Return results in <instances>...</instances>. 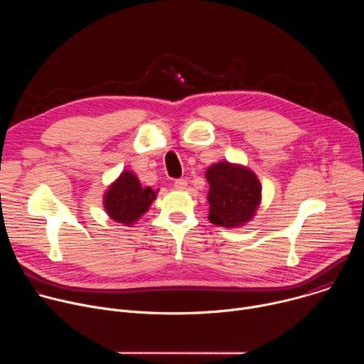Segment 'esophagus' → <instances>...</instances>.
Instances as JSON below:
<instances>
[{
  "label": "esophagus",
  "mask_w": 364,
  "mask_h": 364,
  "mask_svg": "<svg viewBox=\"0 0 364 364\" xmlns=\"http://www.w3.org/2000/svg\"><path fill=\"white\" fill-rule=\"evenodd\" d=\"M187 186H188V183H187V180H184V178H178V180H176V183H174L176 190H181V191L186 190Z\"/></svg>",
  "instance_id": "1"
}]
</instances>
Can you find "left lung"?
<instances>
[{"instance_id":"obj_1","label":"left lung","mask_w":364,"mask_h":364,"mask_svg":"<svg viewBox=\"0 0 364 364\" xmlns=\"http://www.w3.org/2000/svg\"><path fill=\"white\" fill-rule=\"evenodd\" d=\"M209 181V220L222 228H240L250 222L262 200V186L245 166L220 161L205 170Z\"/></svg>"}]
</instances>
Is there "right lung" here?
Listing matches in <instances>:
<instances>
[{
    "label": "right lung",
    "mask_w": 364,
    "mask_h": 364,
    "mask_svg": "<svg viewBox=\"0 0 364 364\" xmlns=\"http://www.w3.org/2000/svg\"><path fill=\"white\" fill-rule=\"evenodd\" d=\"M159 190L142 187L136 174L124 170L103 194L107 215L122 226H132L145 215Z\"/></svg>",
    "instance_id": "obj_1"
}]
</instances>
